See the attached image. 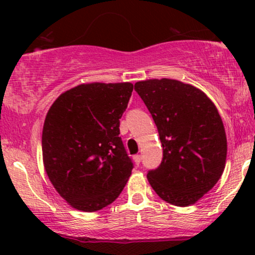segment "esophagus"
Here are the masks:
<instances>
[{
  "label": "esophagus",
  "mask_w": 255,
  "mask_h": 255,
  "mask_svg": "<svg viewBox=\"0 0 255 255\" xmlns=\"http://www.w3.org/2000/svg\"><path fill=\"white\" fill-rule=\"evenodd\" d=\"M133 160H134V163H135L136 165H139L140 160H141V157H140V154H135V156L133 157Z\"/></svg>",
  "instance_id": "esophagus-1"
}]
</instances>
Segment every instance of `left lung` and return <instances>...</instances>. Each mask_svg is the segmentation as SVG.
<instances>
[{
    "instance_id": "1",
    "label": "left lung",
    "mask_w": 255,
    "mask_h": 255,
    "mask_svg": "<svg viewBox=\"0 0 255 255\" xmlns=\"http://www.w3.org/2000/svg\"><path fill=\"white\" fill-rule=\"evenodd\" d=\"M163 146L160 165L147 180L175 206L195 204L221 178L227 160V135L217 108L201 90L174 79L137 81Z\"/></svg>"
}]
</instances>
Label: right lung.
Listing matches in <instances>:
<instances>
[{
	"mask_svg": "<svg viewBox=\"0 0 255 255\" xmlns=\"http://www.w3.org/2000/svg\"><path fill=\"white\" fill-rule=\"evenodd\" d=\"M130 83L81 84L58 96L46 114L43 163L72 207L95 212L116 200L131 174L120 134Z\"/></svg>",
	"mask_w": 255,
	"mask_h": 255,
	"instance_id": "right-lung-1",
	"label": "right lung"
}]
</instances>
